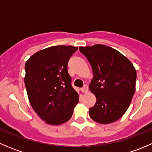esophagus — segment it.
Masks as SVG:
<instances>
[{"instance_id": "esophagus-1", "label": "esophagus", "mask_w": 152, "mask_h": 152, "mask_svg": "<svg viewBox=\"0 0 152 152\" xmlns=\"http://www.w3.org/2000/svg\"><path fill=\"white\" fill-rule=\"evenodd\" d=\"M82 92L84 93H87V92H88V87H87V85L84 86L83 88L82 89Z\"/></svg>"}]
</instances>
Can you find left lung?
Wrapping results in <instances>:
<instances>
[{
    "label": "left lung",
    "instance_id": "obj_1",
    "mask_svg": "<svg viewBox=\"0 0 152 152\" xmlns=\"http://www.w3.org/2000/svg\"><path fill=\"white\" fill-rule=\"evenodd\" d=\"M91 65L93 77L89 89L96 98L89 110L94 121L102 124L115 122L129 107L137 73L130 60L115 49L104 45L79 47Z\"/></svg>",
    "mask_w": 152,
    "mask_h": 152
}]
</instances>
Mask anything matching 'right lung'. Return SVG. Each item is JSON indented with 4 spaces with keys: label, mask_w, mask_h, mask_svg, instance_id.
<instances>
[{
    "label": "right lung",
    "mask_w": 152,
    "mask_h": 152,
    "mask_svg": "<svg viewBox=\"0 0 152 152\" xmlns=\"http://www.w3.org/2000/svg\"><path fill=\"white\" fill-rule=\"evenodd\" d=\"M78 47L56 45L34 53L24 78L31 106L42 120L60 125L71 118L79 95L70 85L67 62Z\"/></svg>",
    "instance_id": "obj_1"
}]
</instances>
